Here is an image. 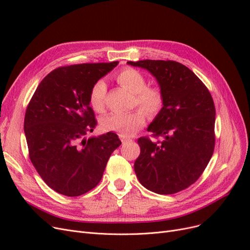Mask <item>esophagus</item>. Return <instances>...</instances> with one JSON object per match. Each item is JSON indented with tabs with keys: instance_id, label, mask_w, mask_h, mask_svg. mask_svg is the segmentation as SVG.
I'll return each mask as SVG.
<instances>
[{
	"instance_id": "esophagus-1",
	"label": "esophagus",
	"mask_w": 250,
	"mask_h": 250,
	"mask_svg": "<svg viewBox=\"0 0 250 250\" xmlns=\"http://www.w3.org/2000/svg\"><path fill=\"white\" fill-rule=\"evenodd\" d=\"M121 139H122L123 144H127V143H131V142H132V140H130V139H127V138H124V137H122V135H121Z\"/></svg>"
}]
</instances>
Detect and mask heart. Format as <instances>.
<instances>
[{"label":"heart","instance_id":"obj_1","mask_svg":"<svg viewBox=\"0 0 250 250\" xmlns=\"http://www.w3.org/2000/svg\"><path fill=\"white\" fill-rule=\"evenodd\" d=\"M117 81L134 95L133 106L135 109L128 113H110L101 120V127L105 131H115L124 138L132 137L146 123L147 116L156 117L166 102V96L162 86L147 84L145 75L133 67H125L117 75ZM107 93V84L103 79L97 80L89 90V104L98 111L105 109V98Z\"/></svg>","mask_w":250,"mask_h":250}]
</instances>
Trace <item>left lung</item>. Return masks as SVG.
Wrapping results in <instances>:
<instances>
[{
    "instance_id": "1",
    "label": "left lung",
    "mask_w": 250,
    "mask_h": 250,
    "mask_svg": "<svg viewBox=\"0 0 250 250\" xmlns=\"http://www.w3.org/2000/svg\"><path fill=\"white\" fill-rule=\"evenodd\" d=\"M128 64L147 69L164 89L166 102L148 127L151 137L138 140L134 163L140 183L157 194H175L197 180L214 153V100L196 75L174 60H139Z\"/></svg>"
}]
</instances>
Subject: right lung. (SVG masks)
<instances>
[{"instance_id": "obj_1", "label": "right lung", "mask_w": 250, "mask_h": 250, "mask_svg": "<svg viewBox=\"0 0 250 250\" xmlns=\"http://www.w3.org/2000/svg\"><path fill=\"white\" fill-rule=\"evenodd\" d=\"M118 63L59 66L42 80L28 104L24 129L30 161L59 194L76 197L93 190L122 144L113 132L84 138L97 126L90 87Z\"/></svg>"}]
</instances>
